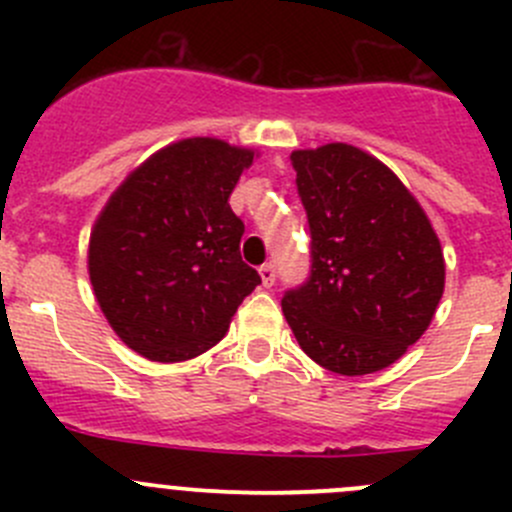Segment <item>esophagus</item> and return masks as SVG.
<instances>
[{
  "label": "esophagus",
  "instance_id": "34e87169",
  "mask_svg": "<svg viewBox=\"0 0 512 512\" xmlns=\"http://www.w3.org/2000/svg\"><path fill=\"white\" fill-rule=\"evenodd\" d=\"M260 277H262V285H265V287L275 285V280H277L275 265H272V262H265V265L260 267Z\"/></svg>",
  "mask_w": 512,
  "mask_h": 512
}]
</instances>
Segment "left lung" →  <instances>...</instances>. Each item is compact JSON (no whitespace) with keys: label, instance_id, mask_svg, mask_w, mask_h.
I'll use <instances>...</instances> for the list:
<instances>
[{"label":"left lung","instance_id":"left-lung-1","mask_svg":"<svg viewBox=\"0 0 512 512\" xmlns=\"http://www.w3.org/2000/svg\"><path fill=\"white\" fill-rule=\"evenodd\" d=\"M309 223V277L282 297L304 354L344 376L386 369L431 324L443 294L441 242L381 160L347 143L294 151Z\"/></svg>","mask_w":512,"mask_h":512}]
</instances>
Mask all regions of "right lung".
I'll use <instances>...</instances> for the list:
<instances>
[{
    "label": "right lung",
    "mask_w": 512,
    "mask_h": 512,
    "mask_svg": "<svg viewBox=\"0 0 512 512\" xmlns=\"http://www.w3.org/2000/svg\"><path fill=\"white\" fill-rule=\"evenodd\" d=\"M255 153L218 138L173 143L133 170L98 215L94 294L113 332L153 361H185L225 337L260 285L240 257L230 193Z\"/></svg>",
    "instance_id": "right-lung-1"
}]
</instances>
